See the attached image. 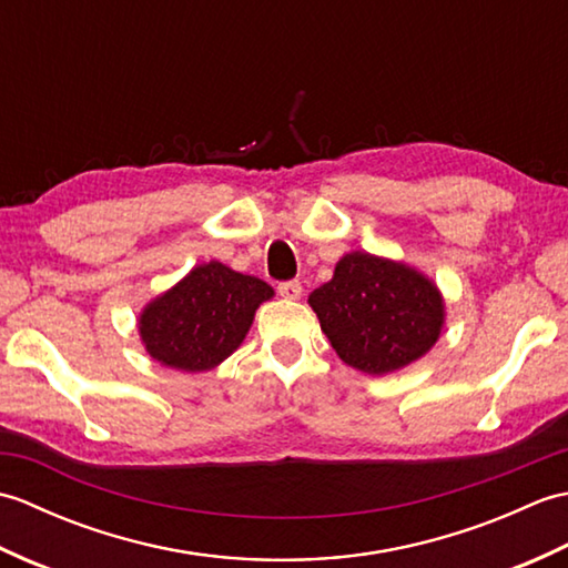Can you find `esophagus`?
I'll use <instances>...</instances> for the list:
<instances>
[{
  "label": "esophagus",
  "instance_id": "34e87169",
  "mask_svg": "<svg viewBox=\"0 0 568 568\" xmlns=\"http://www.w3.org/2000/svg\"><path fill=\"white\" fill-rule=\"evenodd\" d=\"M277 293H281L285 300H297L300 295H303V283H300V281L277 283Z\"/></svg>",
  "mask_w": 568,
  "mask_h": 568
}]
</instances>
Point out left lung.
Segmentation results:
<instances>
[{"instance_id":"1","label":"left lung","mask_w":568,"mask_h":568,"mask_svg":"<svg viewBox=\"0 0 568 568\" xmlns=\"http://www.w3.org/2000/svg\"><path fill=\"white\" fill-rule=\"evenodd\" d=\"M310 305L344 364L371 376L425 356L444 320L442 297L425 275L361 251L336 263Z\"/></svg>"}]
</instances>
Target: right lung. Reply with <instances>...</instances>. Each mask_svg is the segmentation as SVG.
Here are the masks:
<instances>
[{"label":"right lung","mask_w":568,"mask_h":568,"mask_svg":"<svg viewBox=\"0 0 568 568\" xmlns=\"http://www.w3.org/2000/svg\"><path fill=\"white\" fill-rule=\"evenodd\" d=\"M273 287L222 263L192 268L185 281L143 310L139 329L149 354L178 371H207L234 354L253 312Z\"/></svg>","instance_id":"obj_1"}]
</instances>
